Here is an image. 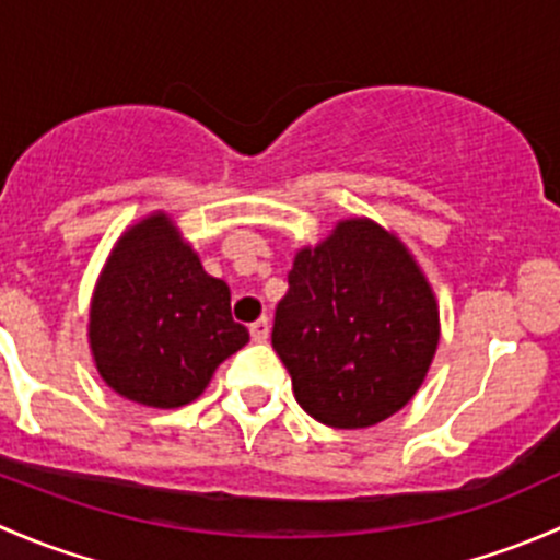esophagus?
I'll return each instance as SVG.
<instances>
[{"label": "esophagus", "mask_w": 560, "mask_h": 560, "mask_svg": "<svg viewBox=\"0 0 560 560\" xmlns=\"http://www.w3.org/2000/svg\"><path fill=\"white\" fill-rule=\"evenodd\" d=\"M248 332H252L254 341H265V338L270 336V322H268V316H262V319L252 322V325H248Z\"/></svg>", "instance_id": "1"}]
</instances>
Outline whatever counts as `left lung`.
Listing matches in <instances>:
<instances>
[{
	"label": "left lung",
	"mask_w": 560,
	"mask_h": 560,
	"mask_svg": "<svg viewBox=\"0 0 560 560\" xmlns=\"http://www.w3.org/2000/svg\"><path fill=\"white\" fill-rule=\"evenodd\" d=\"M276 306V354L303 411L330 428H371L404 409L439 347V306L398 235L343 219L295 254Z\"/></svg>",
	"instance_id": "1"
}]
</instances>
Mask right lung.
Masks as SVG:
<instances>
[{
  "label": "right lung",
  "mask_w": 560,
  "mask_h": 560,
  "mask_svg": "<svg viewBox=\"0 0 560 560\" xmlns=\"http://www.w3.org/2000/svg\"><path fill=\"white\" fill-rule=\"evenodd\" d=\"M248 330L230 287L202 270L167 213H151L113 246L89 308V347L105 385L154 409L191 404Z\"/></svg>",
  "instance_id": "add662e5"
}]
</instances>
